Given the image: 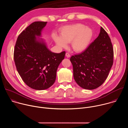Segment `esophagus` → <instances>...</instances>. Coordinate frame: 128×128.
<instances>
[{
  "instance_id": "obj_1",
  "label": "esophagus",
  "mask_w": 128,
  "mask_h": 128,
  "mask_svg": "<svg viewBox=\"0 0 128 128\" xmlns=\"http://www.w3.org/2000/svg\"><path fill=\"white\" fill-rule=\"evenodd\" d=\"M65 56H66V57L67 58H69V57H70V54L69 53H68V52H66V53Z\"/></svg>"
}]
</instances>
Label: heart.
<instances>
[{
  "label": "heart",
  "instance_id": "1",
  "mask_svg": "<svg viewBox=\"0 0 128 128\" xmlns=\"http://www.w3.org/2000/svg\"><path fill=\"white\" fill-rule=\"evenodd\" d=\"M94 36L93 29L80 23L64 27L61 30L60 36L53 35V39L60 47L66 48L67 43L76 52L84 51L90 45Z\"/></svg>",
  "mask_w": 128,
  "mask_h": 128
}]
</instances>
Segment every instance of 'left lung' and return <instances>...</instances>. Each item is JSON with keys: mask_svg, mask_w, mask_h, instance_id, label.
<instances>
[{"mask_svg": "<svg viewBox=\"0 0 128 128\" xmlns=\"http://www.w3.org/2000/svg\"><path fill=\"white\" fill-rule=\"evenodd\" d=\"M114 49L110 38L101 27L98 38L82 52L72 56L74 77L82 88L95 89L105 82L114 62Z\"/></svg>", "mask_w": 128, "mask_h": 128, "instance_id": "8db88e82", "label": "left lung"}]
</instances>
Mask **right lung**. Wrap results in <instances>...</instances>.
I'll return each instance as SVG.
<instances>
[{"label":"right lung","instance_id":"1","mask_svg":"<svg viewBox=\"0 0 128 128\" xmlns=\"http://www.w3.org/2000/svg\"><path fill=\"white\" fill-rule=\"evenodd\" d=\"M46 22H34L18 36L14 57L16 70L24 82L31 88L43 90L55 82L58 67L65 52H52L40 38Z\"/></svg>","mask_w":128,"mask_h":128}]
</instances>
